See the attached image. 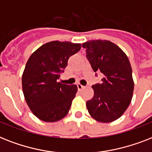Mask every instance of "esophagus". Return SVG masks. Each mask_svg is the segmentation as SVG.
Returning <instances> with one entry per match:
<instances>
[{
  "label": "esophagus",
  "instance_id": "1",
  "mask_svg": "<svg viewBox=\"0 0 152 152\" xmlns=\"http://www.w3.org/2000/svg\"><path fill=\"white\" fill-rule=\"evenodd\" d=\"M77 88H78V90H81V89H82V88H85V86H82V85H81V84H80V83L77 84Z\"/></svg>",
  "mask_w": 152,
  "mask_h": 152
}]
</instances>
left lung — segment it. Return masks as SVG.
<instances>
[{"instance_id": "left-lung-1", "label": "left lung", "mask_w": 152, "mask_h": 152, "mask_svg": "<svg viewBox=\"0 0 152 152\" xmlns=\"http://www.w3.org/2000/svg\"><path fill=\"white\" fill-rule=\"evenodd\" d=\"M82 47L94 72L104 75L101 84L92 86L94 96L86 102V107L97 122H114L124 114L133 97L134 82L129 60L110 41L91 40Z\"/></svg>"}]
</instances>
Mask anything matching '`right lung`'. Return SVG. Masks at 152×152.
I'll return each instance as SVG.
<instances>
[{
  "mask_svg": "<svg viewBox=\"0 0 152 152\" xmlns=\"http://www.w3.org/2000/svg\"><path fill=\"white\" fill-rule=\"evenodd\" d=\"M81 44L53 41L34 52L22 75L23 92L29 108L40 120L55 122L69 112L77 92L76 85L58 82L70 56Z\"/></svg>",
  "mask_w": 152,
  "mask_h": 152,
  "instance_id": "add662e5",
  "label": "right lung"
}]
</instances>
